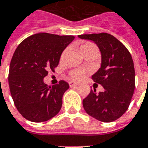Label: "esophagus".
Listing matches in <instances>:
<instances>
[{
	"mask_svg": "<svg viewBox=\"0 0 148 148\" xmlns=\"http://www.w3.org/2000/svg\"><path fill=\"white\" fill-rule=\"evenodd\" d=\"M70 87H75L78 86V83H75V82H70L69 83Z\"/></svg>",
	"mask_w": 148,
	"mask_h": 148,
	"instance_id": "esophagus-1",
	"label": "esophagus"
}]
</instances>
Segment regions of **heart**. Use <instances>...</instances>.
Returning <instances> with one entry per match:
<instances>
[{
    "instance_id": "heart-1",
    "label": "heart",
    "mask_w": 148,
    "mask_h": 148,
    "mask_svg": "<svg viewBox=\"0 0 148 148\" xmlns=\"http://www.w3.org/2000/svg\"><path fill=\"white\" fill-rule=\"evenodd\" d=\"M79 51H80L82 54L84 55L87 53H90V52L97 51V47L94 43L90 42H87L81 44L79 46ZM67 52H68V49H64V50L62 54H61V59L64 58ZM87 69H76L73 70L70 73V75H71L72 79H74V80H79V79H82L83 78H84L85 75H87Z\"/></svg>"
}]
</instances>
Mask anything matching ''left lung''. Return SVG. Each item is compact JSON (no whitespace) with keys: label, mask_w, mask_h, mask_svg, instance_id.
<instances>
[{"label":"left lung","mask_w":148,"mask_h":148,"mask_svg":"<svg viewBox=\"0 0 148 148\" xmlns=\"http://www.w3.org/2000/svg\"><path fill=\"white\" fill-rule=\"evenodd\" d=\"M90 40L101 52V67L91 78L104 88L91 90L83 100L85 111L102 122H112L128 110L135 90L134 64L129 51L116 38L107 33L81 34Z\"/></svg>","instance_id":"1"}]
</instances>
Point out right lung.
<instances>
[{"label": "right lung", "mask_w": 148, "mask_h": 148, "mask_svg": "<svg viewBox=\"0 0 148 148\" xmlns=\"http://www.w3.org/2000/svg\"><path fill=\"white\" fill-rule=\"evenodd\" d=\"M75 38L73 35L38 33L19 44L11 60L8 84L14 104L23 117L43 122L59 113L67 82L48 86L43 79L54 72L64 49Z\"/></svg>", "instance_id": "add662e5"}]
</instances>
